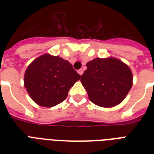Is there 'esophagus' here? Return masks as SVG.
Segmentation results:
<instances>
[{
    "mask_svg": "<svg viewBox=\"0 0 154 154\" xmlns=\"http://www.w3.org/2000/svg\"><path fill=\"white\" fill-rule=\"evenodd\" d=\"M83 72H84V71H83V69H79V70H77V72H78V74L81 75V76L83 74Z\"/></svg>",
    "mask_w": 154,
    "mask_h": 154,
    "instance_id": "esophagus-1",
    "label": "esophagus"
}]
</instances>
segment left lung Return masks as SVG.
Here are the masks:
<instances>
[{
  "instance_id": "1",
  "label": "left lung",
  "mask_w": 154,
  "mask_h": 154,
  "mask_svg": "<svg viewBox=\"0 0 154 154\" xmlns=\"http://www.w3.org/2000/svg\"><path fill=\"white\" fill-rule=\"evenodd\" d=\"M81 82L89 99L100 107L112 108L125 98L133 85L130 68L115 57L96 58L86 64Z\"/></svg>"
}]
</instances>
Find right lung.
<instances>
[{
  "label": "right lung",
  "instance_id": "right-lung-1",
  "mask_svg": "<svg viewBox=\"0 0 154 154\" xmlns=\"http://www.w3.org/2000/svg\"><path fill=\"white\" fill-rule=\"evenodd\" d=\"M80 78L68 60L45 53L28 66L24 84L36 104L50 108L65 101L69 89Z\"/></svg>",
  "mask_w": 154,
  "mask_h": 154
}]
</instances>
